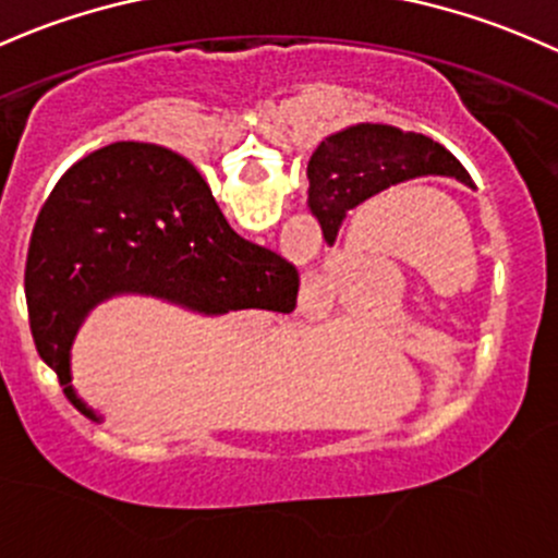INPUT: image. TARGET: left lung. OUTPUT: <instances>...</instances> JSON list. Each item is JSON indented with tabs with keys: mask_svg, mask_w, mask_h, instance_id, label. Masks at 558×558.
I'll return each mask as SVG.
<instances>
[{
	"mask_svg": "<svg viewBox=\"0 0 558 558\" xmlns=\"http://www.w3.org/2000/svg\"><path fill=\"white\" fill-rule=\"evenodd\" d=\"M425 175H447L473 189L465 167L441 143L391 124H351L325 137L311 157L308 207L332 239L353 207Z\"/></svg>",
	"mask_w": 558,
	"mask_h": 558,
	"instance_id": "left-lung-1",
	"label": "left lung"
}]
</instances>
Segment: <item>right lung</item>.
<instances>
[{
	"label": "right lung",
	"instance_id": "1",
	"mask_svg": "<svg viewBox=\"0 0 558 558\" xmlns=\"http://www.w3.org/2000/svg\"><path fill=\"white\" fill-rule=\"evenodd\" d=\"M146 295L205 316L292 311L298 271L231 229L194 165L157 143L119 141L58 181L34 226L26 301L39 356L71 386V343L98 303Z\"/></svg>",
	"mask_w": 558,
	"mask_h": 558
}]
</instances>
